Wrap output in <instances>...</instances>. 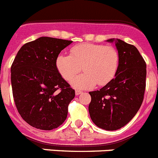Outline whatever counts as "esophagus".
Listing matches in <instances>:
<instances>
[{
    "label": "esophagus",
    "mask_w": 158,
    "mask_h": 158,
    "mask_svg": "<svg viewBox=\"0 0 158 158\" xmlns=\"http://www.w3.org/2000/svg\"><path fill=\"white\" fill-rule=\"evenodd\" d=\"M81 93H82V92H81V91H80V90L75 91V94H76V95H79L80 94H81Z\"/></svg>",
    "instance_id": "obj_1"
}]
</instances>
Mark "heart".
<instances>
[{
  "label": "heart",
  "instance_id": "b5f03b06",
  "mask_svg": "<svg viewBox=\"0 0 158 158\" xmlns=\"http://www.w3.org/2000/svg\"><path fill=\"white\" fill-rule=\"evenodd\" d=\"M120 63L117 48L110 45L82 43L70 48V55L60 53L56 59L59 74L67 82L73 81L82 67L85 72L73 80L72 85L79 89L104 86L115 77Z\"/></svg>",
  "mask_w": 158,
  "mask_h": 158
}]
</instances>
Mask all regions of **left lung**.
I'll return each mask as SVG.
<instances>
[{
  "mask_svg": "<svg viewBox=\"0 0 158 158\" xmlns=\"http://www.w3.org/2000/svg\"><path fill=\"white\" fill-rule=\"evenodd\" d=\"M115 41L120 56L118 73L99 90L90 92L89 114L99 128L114 131L124 127L136 114L146 89L147 64L138 49L120 39Z\"/></svg>",
  "mask_w": 158,
  "mask_h": 158,
  "instance_id": "left-lung-1",
  "label": "left lung"
}]
</instances>
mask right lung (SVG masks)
I'll list each match as a JSON object with an SVG mask.
<instances>
[{"instance_id":"right-lung-1","label":"right lung","mask_w":158,"mask_h":158,"mask_svg":"<svg viewBox=\"0 0 158 158\" xmlns=\"http://www.w3.org/2000/svg\"><path fill=\"white\" fill-rule=\"evenodd\" d=\"M72 40L41 37L27 43L11 66L15 106L24 121L34 128L52 130L66 119L75 91L59 74L58 55Z\"/></svg>"}]
</instances>
